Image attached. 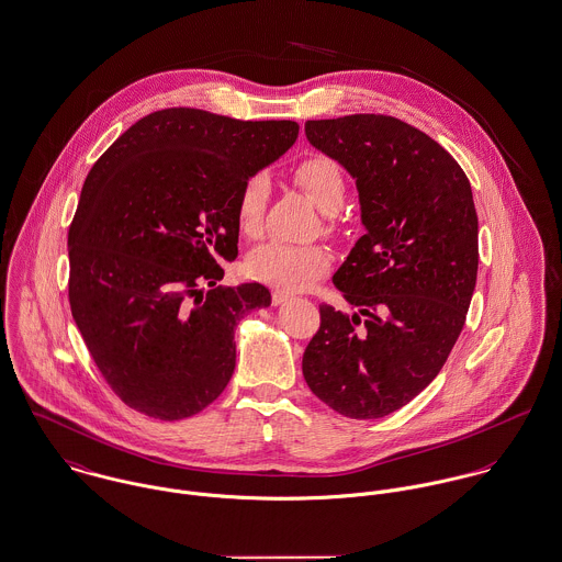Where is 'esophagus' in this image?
<instances>
[{
  "mask_svg": "<svg viewBox=\"0 0 562 562\" xmlns=\"http://www.w3.org/2000/svg\"><path fill=\"white\" fill-rule=\"evenodd\" d=\"M292 296L288 294V292H272V305H283V303H288Z\"/></svg>",
  "mask_w": 562,
  "mask_h": 562,
  "instance_id": "esophagus-1",
  "label": "esophagus"
}]
</instances>
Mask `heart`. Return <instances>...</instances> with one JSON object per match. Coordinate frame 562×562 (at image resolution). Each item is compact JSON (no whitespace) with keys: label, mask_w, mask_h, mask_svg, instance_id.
Instances as JSON below:
<instances>
[{"label":"heart","mask_w":562,"mask_h":562,"mask_svg":"<svg viewBox=\"0 0 562 562\" xmlns=\"http://www.w3.org/2000/svg\"><path fill=\"white\" fill-rule=\"evenodd\" d=\"M296 184L326 214H335L346 202V178L341 167L326 154H311L294 169ZM268 178L249 176L236 198V225L247 238H257L263 229V212L268 202ZM330 266V254L322 245H283L268 243L251 251L245 270L251 279L279 290L296 292L322 277Z\"/></svg>","instance_id":"1"}]
</instances>
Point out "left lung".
<instances>
[{
    "label": "left lung",
    "instance_id": "8db88e82",
    "mask_svg": "<svg viewBox=\"0 0 562 562\" xmlns=\"http://www.w3.org/2000/svg\"><path fill=\"white\" fill-rule=\"evenodd\" d=\"M306 139L355 180L360 236L333 274L352 313L319 305L303 375L328 408L382 418L412 402L460 337L479 268V218L458 160L391 115L308 120Z\"/></svg>",
    "mask_w": 562,
    "mask_h": 562
}]
</instances>
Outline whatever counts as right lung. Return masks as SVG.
<instances>
[{
	"instance_id": "obj_1",
	"label": "right lung",
	"mask_w": 562,
	"mask_h": 562,
	"mask_svg": "<svg viewBox=\"0 0 562 562\" xmlns=\"http://www.w3.org/2000/svg\"><path fill=\"white\" fill-rule=\"evenodd\" d=\"M296 137L292 120L171 106L135 122L90 169L68 229V299L126 406L180 420L225 391L238 319L270 305L261 283L216 285L221 261L238 256L236 198Z\"/></svg>"
}]
</instances>
